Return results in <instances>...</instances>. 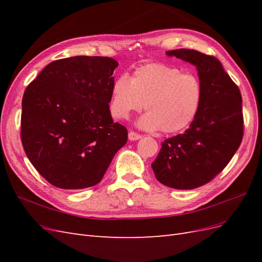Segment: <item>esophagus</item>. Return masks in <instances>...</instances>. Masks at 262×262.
<instances>
[{
	"label": "esophagus",
	"instance_id": "obj_1",
	"mask_svg": "<svg viewBox=\"0 0 262 262\" xmlns=\"http://www.w3.org/2000/svg\"><path fill=\"white\" fill-rule=\"evenodd\" d=\"M128 137H129L130 141H137V140H140L142 138L141 134H139L137 132H133V131L129 132V136Z\"/></svg>",
	"mask_w": 262,
	"mask_h": 262
}]
</instances>
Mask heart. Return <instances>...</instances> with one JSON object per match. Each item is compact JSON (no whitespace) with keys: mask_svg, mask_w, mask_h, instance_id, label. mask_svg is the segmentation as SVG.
Masks as SVG:
<instances>
[{"mask_svg":"<svg viewBox=\"0 0 262 262\" xmlns=\"http://www.w3.org/2000/svg\"><path fill=\"white\" fill-rule=\"evenodd\" d=\"M202 85L192 73L149 63L134 70L131 77L119 75L110 89V110L118 119H128L145 108L138 125L145 130L177 133L192 123L202 100Z\"/></svg>","mask_w":262,"mask_h":262,"instance_id":"b5f03b06","label":"heart"}]
</instances>
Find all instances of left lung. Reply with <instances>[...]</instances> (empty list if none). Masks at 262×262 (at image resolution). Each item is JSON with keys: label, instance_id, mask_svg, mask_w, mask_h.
<instances>
[{"label": "left lung", "instance_id": "1", "mask_svg": "<svg viewBox=\"0 0 262 262\" xmlns=\"http://www.w3.org/2000/svg\"><path fill=\"white\" fill-rule=\"evenodd\" d=\"M166 54L196 68L203 94L189 129L163 142L152 168L165 186L194 189L223 170L238 149L244 129L242 95L216 58L190 49Z\"/></svg>", "mask_w": 262, "mask_h": 262}]
</instances>
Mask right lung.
<instances>
[{"label": "right lung", "instance_id": "right-lung-1", "mask_svg": "<svg viewBox=\"0 0 262 262\" xmlns=\"http://www.w3.org/2000/svg\"><path fill=\"white\" fill-rule=\"evenodd\" d=\"M118 62L78 55L53 61L24 93L20 138L38 172L61 189L97 185L128 140L110 114Z\"/></svg>", "mask_w": 262, "mask_h": 262}]
</instances>
